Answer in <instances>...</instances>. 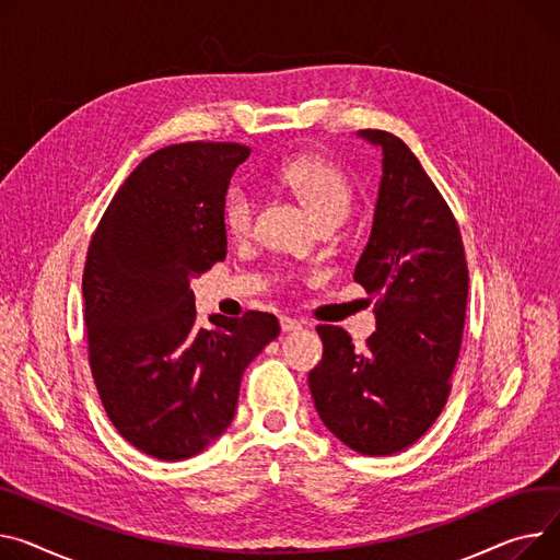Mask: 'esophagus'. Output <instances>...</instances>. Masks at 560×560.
<instances>
[{
    "mask_svg": "<svg viewBox=\"0 0 560 560\" xmlns=\"http://www.w3.org/2000/svg\"><path fill=\"white\" fill-rule=\"evenodd\" d=\"M279 322H281V330H283V332H294V330H300V328H302V322H300V319L281 317Z\"/></svg>",
    "mask_w": 560,
    "mask_h": 560,
    "instance_id": "obj_1",
    "label": "esophagus"
}]
</instances>
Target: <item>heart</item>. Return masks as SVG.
<instances>
[{"label": "heart", "mask_w": 560, "mask_h": 560, "mask_svg": "<svg viewBox=\"0 0 560 560\" xmlns=\"http://www.w3.org/2000/svg\"><path fill=\"white\" fill-rule=\"evenodd\" d=\"M283 179L304 202L317 222L345 220L353 205V194L347 177L324 162L302 160L285 168ZM254 218V198L243 186H234L225 202V228L234 236L247 234Z\"/></svg>", "instance_id": "b5f03b06"}]
</instances>
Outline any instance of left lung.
Listing matches in <instances>:
<instances>
[{
    "instance_id": "left-lung-1",
    "label": "left lung",
    "mask_w": 560,
    "mask_h": 560,
    "mask_svg": "<svg viewBox=\"0 0 560 560\" xmlns=\"http://www.w3.org/2000/svg\"><path fill=\"white\" fill-rule=\"evenodd\" d=\"M383 175L353 279L376 296V332L358 351L340 326H317L322 362L308 387L322 423L351 451L385 457L412 445L448 398L468 296L462 234L421 162L385 130H358Z\"/></svg>"
}]
</instances>
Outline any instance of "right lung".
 <instances>
[{"label":"right lung","mask_w":560,"mask_h":560,"mask_svg":"<svg viewBox=\"0 0 560 560\" xmlns=\"http://www.w3.org/2000/svg\"><path fill=\"white\" fill-rule=\"evenodd\" d=\"M249 148L179 143L121 184L90 243L83 296L105 412L162 462L202 453L236 415L245 366L279 335L270 313L196 324L191 281L228 256L225 196Z\"/></svg>","instance_id":"obj_1"}]
</instances>
